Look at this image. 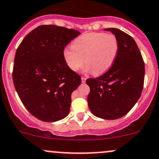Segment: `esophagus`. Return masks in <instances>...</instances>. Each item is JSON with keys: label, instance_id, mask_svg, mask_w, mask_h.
<instances>
[{"label": "esophagus", "instance_id": "obj_1", "mask_svg": "<svg viewBox=\"0 0 159 159\" xmlns=\"http://www.w3.org/2000/svg\"><path fill=\"white\" fill-rule=\"evenodd\" d=\"M81 81H82V83H85V81H86V78L82 77V78H81Z\"/></svg>", "mask_w": 159, "mask_h": 159}]
</instances>
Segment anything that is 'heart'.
I'll list each match as a JSON object with an SVG mask.
<instances>
[{
  "label": "heart",
  "instance_id": "heart-1",
  "mask_svg": "<svg viewBox=\"0 0 159 159\" xmlns=\"http://www.w3.org/2000/svg\"><path fill=\"white\" fill-rule=\"evenodd\" d=\"M118 50L119 44L115 34L88 32L77 38L71 48L64 49L63 58L72 71H79L85 64L86 71L97 76L110 69Z\"/></svg>",
  "mask_w": 159,
  "mask_h": 159
}]
</instances>
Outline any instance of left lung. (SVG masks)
Masks as SVG:
<instances>
[{"label":"left lung","mask_w":159,"mask_h":159,"mask_svg":"<svg viewBox=\"0 0 159 159\" xmlns=\"http://www.w3.org/2000/svg\"><path fill=\"white\" fill-rule=\"evenodd\" d=\"M118 38L119 50L105 74L88 78V106L95 116L107 120L121 118L137 102L144 84L145 65L134 38L118 29L109 28Z\"/></svg>","instance_id":"obj_1"}]
</instances>
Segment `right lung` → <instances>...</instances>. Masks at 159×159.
<instances>
[{
	"instance_id": "obj_1",
	"label": "right lung",
	"mask_w": 159,
	"mask_h": 159,
	"mask_svg": "<svg viewBox=\"0 0 159 159\" xmlns=\"http://www.w3.org/2000/svg\"><path fill=\"white\" fill-rule=\"evenodd\" d=\"M80 34L61 26L40 25L17 48L14 87L27 110L41 121L54 122L69 115L71 93L81 84V78L67 66L63 50Z\"/></svg>"
}]
</instances>
